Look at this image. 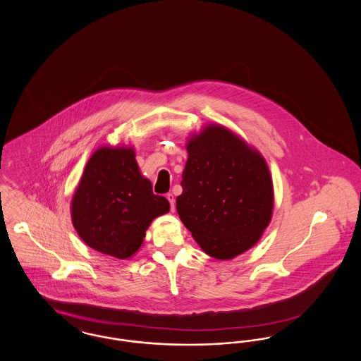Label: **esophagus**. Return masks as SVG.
I'll list each match as a JSON object with an SVG mask.
<instances>
[{"instance_id": "1", "label": "esophagus", "mask_w": 361, "mask_h": 361, "mask_svg": "<svg viewBox=\"0 0 361 361\" xmlns=\"http://www.w3.org/2000/svg\"><path fill=\"white\" fill-rule=\"evenodd\" d=\"M166 199L169 200V203H171V209L174 211V207H176V199H174V195L173 193H168L166 195Z\"/></svg>"}]
</instances>
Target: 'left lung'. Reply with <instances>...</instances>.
<instances>
[{"instance_id":"8db88e82","label":"left lung","mask_w":361,"mask_h":361,"mask_svg":"<svg viewBox=\"0 0 361 361\" xmlns=\"http://www.w3.org/2000/svg\"><path fill=\"white\" fill-rule=\"evenodd\" d=\"M181 222L208 256L231 259L249 250L268 227L274 184L264 157L219 124H209L187 143Z\"/></svg>"}]
</instances>
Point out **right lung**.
<instances>
[{
  "label": "right lung",
  "mask_w": 361,
  "mask_h": 361,
  "mask_svg": "<svg viewBox=\"0 0 361 361\" xmlns=\"http://www.w3.org/2000/svg\"><path fill=\"white\" fill-rule=\"evenodd\" d=\"M169 208L140 174L133 147L104 146L86 164L73 195L71 221L89 247L124 259L137 253L153 219Z\"/></svg>",
  "instance_id": "add662e5"
}]
</instances>
